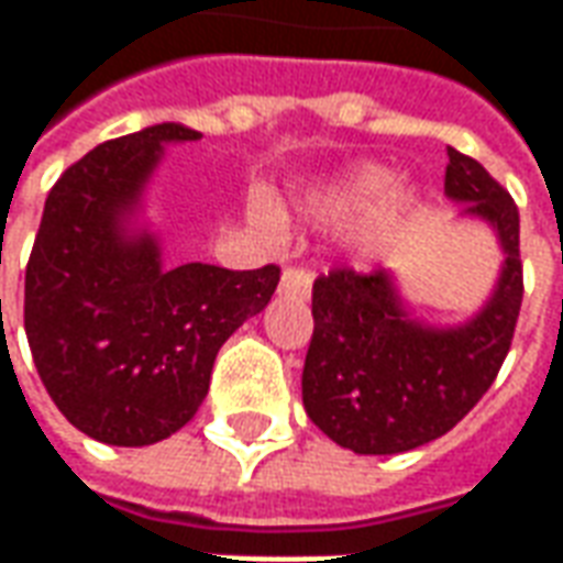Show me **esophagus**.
Instances as JSON below:
<instances>
[{
  "label": "esophagus",
  "instance_id": "1",
  "mask_svg": "<svg viewBox=\"0 0 563 563\" xmlns=\"http://www.w3.org/2000/svg\"><path fill=\"white\" fill-rule=\"evenodd\" d=\"M310 286H313V271L298 268V265L283 268V277H280L283 295H292V298H307V295H310Z\"/></svg>",
  "mask_w": 563,
  "mask_h": 563
}]
</instances>
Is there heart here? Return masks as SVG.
I'll use <instances>...</instances> for the list:
<instances>
[{
	"instance_id": "1",
	"label": "heart",
	"mask_w": 563,
	"mask_h": 563,
	"mask_svg": "<svg viewBox=\"0 0 563 563\" xmlns=\"http://www.w3.org/2000/svg\"><path fill=\"white\" fill-rule=\"evenodd\" d=\"M416 196L404 186H391V174L379 165H362L341 174L317 196V213L325 220H346L365 210L355 225V246L377 250L410 220Z\"/></svg>"
}]
</instances>
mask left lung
Returning <instances> with one entry per match:
<instances>
[{"instance_id": "8db88e82", "label": "left lung", "mask_w": 563, "mask_h": 563, "mask_svg": "<svg viewBox=\"0 0 563 563\" xmlns=\"http://www.w3.org/2000/svg\"><path fill=\"white\" fill-rule=\"evenodd\" d=\"M446 156V196L492 222L507 253L483 313L459 329H424L379 268H334L313 283L305 410L358 455H395L452 431L495 383L516 334L525 295L519 208L479 162L452 147Z\"/></svg>"}]
</instances>
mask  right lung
<instances>
[{"label":"right lung","mask_w":563,"mask_h":563,"mask_svg":"<svg viewBox=\"0 0 563 563\" xmlns=\"http://www.w3.org/2000/svg\"><path fill=\"white\" fill-rule=\"evenodd\" d=\"M201 139L159 123L68 165L44 201L23 295L32 362L59 413L111 446H150L205 401L220 346L268 305L280 268L189 262L165 271L153 234L129 238L162 144Z\"/></svg>","instance_id":"1"}]
</instances>
